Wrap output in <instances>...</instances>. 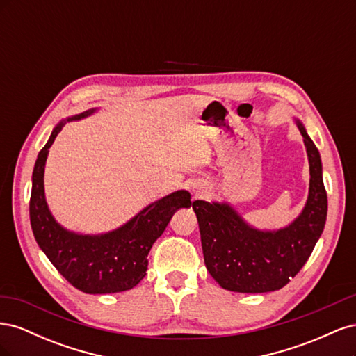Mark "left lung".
Listing matches in <instances>:
<instances>
[{"label": "left lung", "instance_id": "left-lung-1", "mask_svg": "<svg viewBox=\"0 0 356 356\" xmlns=\"http://www.w3.org/2000/svg\"><path fill=\"white\" fill-rule=\"evenodd\" d=\"M307 149L310 187L300 217L277 232L250 227L229 204L193 202L204 264L224 289L234 293H268L293 279L321 238L327 220V191L316 145L297 122Z\"/></svg>", "mask_w": 356, "mask_h": 356}]
</instances>
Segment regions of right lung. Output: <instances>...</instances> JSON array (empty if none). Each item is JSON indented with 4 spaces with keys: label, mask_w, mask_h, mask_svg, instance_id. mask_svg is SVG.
<instances>
[{
    "label": "right lung",
    "mask_w": 356,
    "mask_h": 356,
    "mask_svg": "<svg viewBox=\"0 0 356 356\" xmlns=\"http://www.w3.org/2000/svg\"><path fill=\"white\" fill-rule=\"evenodd\" d=\"M81 113L70 120L92 114ZM55 127L38 153L32 172L29 218L38 246L58 272L86 294H113L134 288L147 273L148 252L165 232L172 215L191 207L190 193L178 190L139 212L123 227L101 236L71 233L55 221L44 199V165L49 148L62 131Z\"/></svg>",
    "instance_id": "obj_1"
}]
</instances>
